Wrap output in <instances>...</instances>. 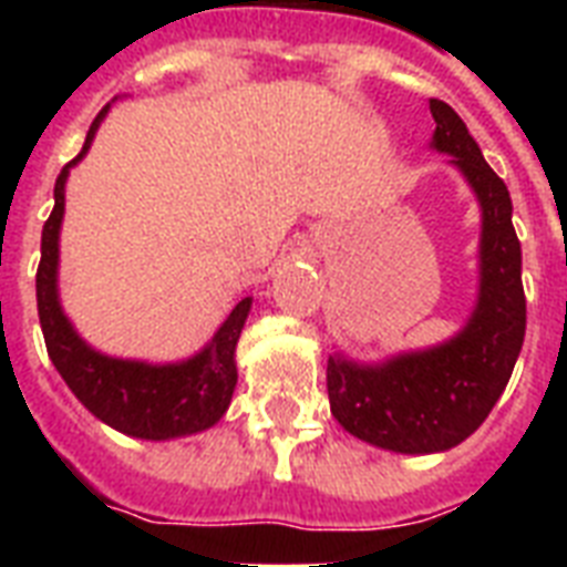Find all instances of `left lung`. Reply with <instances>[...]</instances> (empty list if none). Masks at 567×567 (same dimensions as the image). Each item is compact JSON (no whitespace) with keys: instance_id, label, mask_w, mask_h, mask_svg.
<instances>
[{"instance_id":"1","label":"left lung","mask_w":567,"mask_h":567,"mask_svg":"<svg viewBox=\"0 0 567 567\" xmlns=\"http://www.w3.org/2000/svg\"><path fill=\"white\" fill-rule=\"evenodd\" d=\"M432 144L456 158L483 205V279L465 332L426 353L359 368L329 355L327 391L338 423L355 439L396 453L456 447L488 417L509 382L527 329L520 240L512 199L447 102L430 100Z\"/></svg>"}]
</instances>
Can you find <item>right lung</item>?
I'll use <instances>...</instances> for the list:
<instances>
[{
	"label": "right lung",
	"instance_id": "1",
	"mask_svg": "<svg viewBox=\"0 0 567 567\" xmlns=\"http://www.w3.org/2000/svg\"><path fill=\"white\" fill-rule=\"evenodd\" d=\"M109 105L96 114L91 132L84 137L82 153L58 173L55 179V208L43 223L38 265V315L47 353L58 373L64 377L79 400L91 409L100 421L114 430L135 435V439H176L190 432L208 430L226 412L231 400L238 371H235V344L249 315V297L231 309L212 344L203 353L182 364H153L123 362L96 353L75 336L70 320L58 306L55 270H58V229L64 217V182L66 173L91 146L100 120L105 117Z\"/></svg>",
	"mask_w": 567,
	"mask_h": 567
}]
</instances>
